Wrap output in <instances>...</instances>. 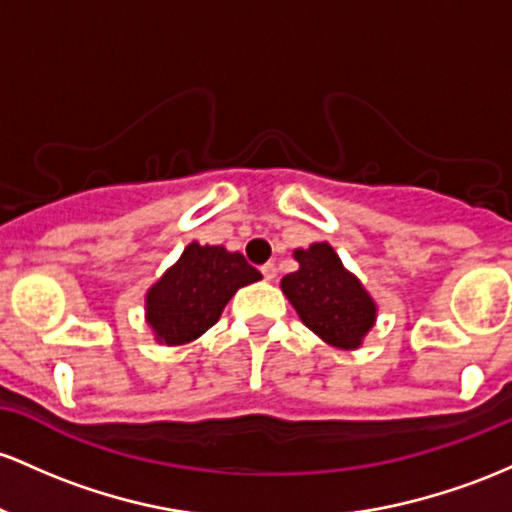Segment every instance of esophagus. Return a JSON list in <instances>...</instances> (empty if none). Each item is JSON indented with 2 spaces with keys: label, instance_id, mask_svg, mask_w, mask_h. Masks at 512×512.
I'll use <instances>...</instances> for the list:
<instances>
[{
  "label": "esophagus",
  "instance_id": "esophagus-1",
  "mask_svg": "<svg viewBox=\"0 0 512 512\" xmlns=\"http://www.w3.org/2000/svg\"><path fill=\"white\" fill-rule=\"evenodd\" d=\"M262 277H265L267 282H272V279L277 277V267H274L272 262H267V265H262Z\"/></svg>",
  "mask_w": 512,
  "mask_h": 512
}]
</instances>
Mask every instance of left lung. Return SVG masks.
I'll return each instance as SVG.
<instances>
[{"instance_id": "obj_1", "label": "left lung", "mask_w": 512, "mask_h": 512, "mask_svg": "<svg viewBox=\"0 0 512 512\" xmlns=\"http://www.w3.org/2000/svg\"><path fill=\"white\" fill-rule=\"evenodd\" d=\"M299 272L286 274L282 291L306 328L330 345L355 350L374 325L376 306L357 277L342 267L328 243L296 250Z\"/></svg>"}]
</instances>
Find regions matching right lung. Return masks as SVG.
I'll list each match as a JSON object with an SVG mask.
<instances>
[{"label":"right lung","instance_id":"add662e5","mask_svg":"<svg viewBox=\"0 0 512 512\" xmlns=\"http://www.w3.org/2000/svg\"><path fill=\"white\" fill-rule=\"evenodd\" d=\"M262 274L240 252L221 245L192 243L179 262L148 291L145 311L157 340L184 345L199 338L221 318L230 296Z\"/></svg>","mask_w":512,"mask_h":512}]
</instances>
